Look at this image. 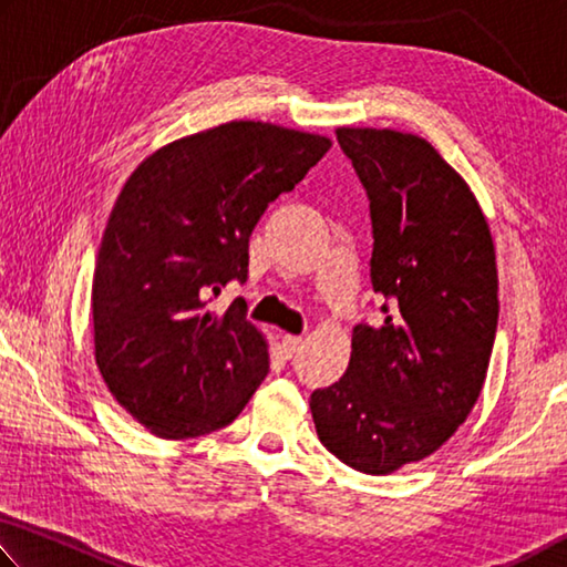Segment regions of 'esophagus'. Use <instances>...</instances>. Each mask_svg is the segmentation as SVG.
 <instances>
[{
  "instance_id": "esophagus-1",
  "label": "esophagus",
  "mask_w": 567,
  "mask_h": 567,
  "mask_svg": "<svg viewBox=\"0 0 567 567\" xmlns=\"http://www.w3.org/2000/svg\"><path fill=\"white\" fill-rule=\"evenodd\" d=\"M301 343H303L301 336H284V339H281V349H284L286 355H289V359H291L293 353H299Z\"/></svg>"
}]
</instances>
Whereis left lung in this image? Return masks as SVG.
<instances>
[{
	"label": "left lung",
	"instance_id": "1",
	"mask_svg": "<svg viewBox=\"0 0 567 567\" xmlns=\"http://www.w3.org/2000/svg\"><path fill=\"white\" fill-rule=\"evenodd\" d=\"M371 202V284L385 321L359 323L349 369L311 393L321 443L389 475L429 458L468 419L498 326L488 221L465 178L423 136L336 128Z\"/></svg>",
	"mask_w": 567,
	"mask_h": 567
}]
</instances>
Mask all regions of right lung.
Returning a JSON list of instances; mask_svg holds the SVG:
<instances>
[{
    "mask_svg": "<svg viewBox=\"0 0 567 567\" xmlns=\"http://www.w3.org/2000/svg\"><path fill=\"white\" fill-rule=\"evenodd\" d=\"M331 138L228 122L156 148L118 194L92 281L94 359L106 389L158 439L231 423L268 373L266 336L236 299L248 238L278 194L321 162Z\"/></svg>",
    "mask_w": 567,
    "mask_h": 567,
    "instance_id": "obj_1",
    "label": "right lung"
}]
</instances>
